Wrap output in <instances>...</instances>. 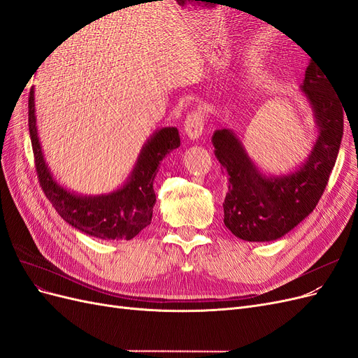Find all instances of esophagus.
Instances as JSON below:
<instances>
[{
  "instance_id": "obj_1",
  "label": "esophagus",
  "mask_w": 358,
  "mask_h": 358,
  "mask_svg": "<svg viewBox=\"0 0 358 358\" xmlns=\"http://www.w3.org/2000/svg\"><path fill=\"white\" fill-rule=\"evenodd\" d=\"M183 131L191 140H197L204 131V115L200 110L191 112L183 122Z\"/></svg>"
}]
</instances>
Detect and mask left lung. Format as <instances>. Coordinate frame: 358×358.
<instances>
[{"mask_svg": "<svg viewBox=\"0 0 358 358\" xmlns=\"http://www.w3.org/2000/svg\"><path fill=\"white\" fill-rule=\"evenodd\" d=\"M300 91L310 104L318 136L294 171L267 176L233 129H216L212 136L215 157L229 182L224 224L242 241L272 242L285 236L315 209L326 189L343 136L345 107L329 76L313 62Z\"/></svg>", "mask_w": 358, "mask_h": 358, "instance_id": "obj_1", "label": "left lung"}]
</instances>
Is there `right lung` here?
I'll list each match as a JSON object with an SVG mask.
<instances>
[{
	"instance_id": "1",
	"label": "right lung",
	"mask_w": 358,
	"mask_h": 358,
	"mask_svg": "<svg viewBox=\"0 0 358 358\" xmlns=\"http://www.w3.org/2000/svg\"><path fill=\"white\" fill-rule=\"evenodd\" d=\"M28 125L40 185L64 221L101 241H131L150 224L157 201L154 180L158 166L180 146L176 127L159 128L146 140L121 188L100 196H80L61 187L46 164L37 131L34 86L29 91Z\"/></svg>"
}]
</instances>
